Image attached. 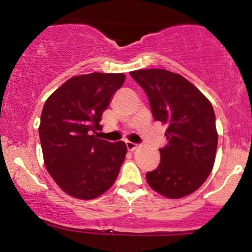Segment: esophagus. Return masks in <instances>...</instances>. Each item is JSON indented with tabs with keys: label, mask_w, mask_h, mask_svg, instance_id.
Returning <instances> with one entry per match:
<instances>
[{
	"label": "esophagus",
	"mask_w": 252,
	"mask_h": 252,
	"mask_svg": "<svg viewBox=\"0 0 252 252\" xmlns=\"http://www.w3.org/2000/svg\"><path fill=\"white\" fill-rule=\"evenodd\" d=\"M126 147L128 151H134L138 147V145L132 143V141H126Z\"/></svg>",
	"instance_id": "34e87169"
}]
</instances>
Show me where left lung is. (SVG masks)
<instances>
[{
    "label": "left lung",
    "instance_id": "left-lung-1",
    "mask_svg": "<svg viewBox=\"0 0 252 252\" xmlns=\"http://www.w3.org/2000/svg\"><path fill=\"white\" fill-rule=\"evenodd\" d=\"M147 94L155 120L167 125L168 143L160 164L146 173L149 185L161 196L178 199L198 190L214 167L218 134L211 102L196 86L166 69L129 73Z\"/></svg>",
    "mask_w": 252,
    "mask_h": 252
}]
</instances>
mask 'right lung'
Segmentation results:
<instances>
[{
    "instance_id": "1",
    "label": "right lung",
    "mask_w": 252,
    "mask_h": 252,
    "mask_svg": "<svg viewBox=\"0 0 252 252\" xmlns=\"http://www.w3.org/2000/svg\"><path fill=\"white\" fill-rule=\"evenodd\" d=\"M125 78L123 73L96 72L73 76L44 103L38 127L44 165L69 196L94 199L119 174L126 144L109 143L93 133L101 128L103 111Z\"/></svg>"
}]
</instances>
